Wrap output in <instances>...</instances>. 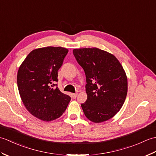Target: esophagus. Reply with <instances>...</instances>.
Segmentation results:
<instances>
[{
    "mask_svg": "<svg viewBox=\"0 0 156 156\" xmlns=\"http://www.w3.org/2000/svg\"><path fill=\"white\" fill-rule=\"evenodd\" d=\"M77 95H78V94H77V93H73V94H71L72 97L73 98H76V97H77Z\"/></svg>",
    "mask_w": 156,
    "mask_h": 156,
    "instance_id": "34e87169",
    "label": "esophagus"
}]
</instances>
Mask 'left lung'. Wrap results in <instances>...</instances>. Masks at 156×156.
<instances>
[{"mask_svg": "<svg viewBox=\"0 0 156 156\" xmlns=\"http://www.w3.org/2000/svg\"><path fill=\"white\" fill-rule=\"evenodd\" d=\"M73 54L87 78V100L81 104L85 116L97 123L113 117L127 94V78L120 62L97 48L74 49Z\"/></svg>", "mask_w": 156, "mask_h": 156, "instance_id": "left-lung-1", "label": "left lung"}]
</instances>
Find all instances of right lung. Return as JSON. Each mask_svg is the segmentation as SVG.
Masks as SVG:
<instances>
[{"label": "right lung", "mask_w": 156, "mask_h": 156, "mask_svg": "<svg viewBox=\"0 0 156 156\" xmlns=\"http://www.w3.org/2000/svg\"><path fill=\"white\" fill-rule=\"evenodd\" d=\"M68 49L46 47L31 51L20 66L17 86L20 97L27 111L44 121H51L62 115L71 98L58 87V71Z\"/></svg>", "instance_id": "right-lung-1"}]
</instances>
